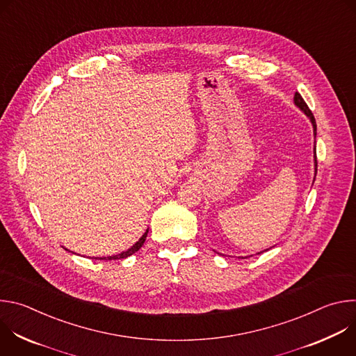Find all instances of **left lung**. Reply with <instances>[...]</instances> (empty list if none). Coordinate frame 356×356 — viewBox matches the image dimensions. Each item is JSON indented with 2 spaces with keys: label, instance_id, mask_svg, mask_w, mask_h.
Masks as SVG:
<instances>
[{
  "label": "left lung",
  "instance_id": "1",
  "mask_svg": "<svg viewBox=\"0 0 356 356\" xmlns=\"http://www.w3.org/2000/svg\"><path fill=\"white\" fill-rule=\"evenodd\" d=\"M294 103H296V106H297L300 110H302L304 113L307 114V117H310L312 124H313V127H314V136H316V135H317V124H316V118H314V115H313L312 110L309 108V106L306 104V101H304V99H302V97L300 95V92H296V94H294ZM316 168H317V155H316Z\"/></svg>",
  "mask_w": 356,
  "mask_h": 356
}]
</instances>
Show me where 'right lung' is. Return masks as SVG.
I'll use <instances>...</instances> for the list:
<instances>
[{"instance_id":"obj_1","label":"right lung","mask_w":356,"mask_h":356,"mask_svg":"<svg viewBox=\"0 0 356 356\" xmlns=\"http://www.w3.org/2000/svg\"><path fill=\"white\" fill-rule=\"evenodd\" d=\"M146 235H147V231L142 235V238L131 248V249H128L127 252H122V253H120V255H115V257H107V258H99V259H103V261H115V259H124V258H128V257H131V255H134V253L136 252V250H139L140 249V246L143 245V242H145V239H146ZM97 259V258H95Z\"/></svg>"}]
</instances>
